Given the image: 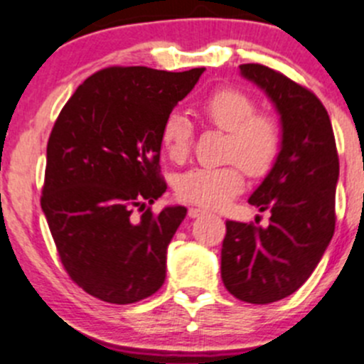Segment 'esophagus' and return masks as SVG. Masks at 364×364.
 <instances>
[{"instance_id": "1", "label": "esophagus", "mask_w": 364, "mask_h": 364, "mask_svg": "<svg viewBox=\"0 0 364 364\" xmlns=\"http://www.w3.org/2000/svg\"><path fill=\"white\" fill-rule=\"evenodd\" d=\"M204 209H200V208H190L188 209V216L190 218H197V216H200V215H204Z\"/></svg>"}]
</instances>
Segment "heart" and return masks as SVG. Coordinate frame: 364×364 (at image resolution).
Listing matches in <instances>:
<instances>
[{
	"label": "heart",
	"instance_id": "1",
	"mask_svg": "<svg viewBox=\"0 0 364 364\" xmlns=\"http://www.w3.org/2000/svg\"><path fill=\"white\" fill-rule=\"evenodd\" d=\"M255 102L234 87H220L200 102L199 111L204 119L227 134L223 160L236 164L185 172L176 185L179 199L203 208H222L243 190L240 164L253 178L264 176L273 167L282 146L280 124L271 114L255 112ZM192 135L193 128L188 117L179 112L168 114L160 130L168 159L185 160Z\"/></svg>",
	"mask_w": 364,
	"mask_h": 364
}]
</instances>
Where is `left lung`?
Wrapping results in <instances>:
<instances>
[{
    "mask_svg": "<svg viewBox=\"0 0 364 364\" xmlns=\"http://www.w3.org/2000/svg\"><path fill=\"white\" fill-rule=\"evenodd\" d=\"M240 70L280 114L282 146L248 199L259 211L269 209V225L227 220L222 280L237 299L267 304L296 292L321 262L335 232L340 164L331 119L310 90L264 65Z\"/></svg>",
    "mask_w": 364,
    "mask_h": 364,
    "instance_id": "1",
    "label": "left lung"
}]
</instances>
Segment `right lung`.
Returning <instances> with one entry per match:
<instances>
[{
  "label": "right lung",
  "instance_id": "obj_1",
  "mask_svg": "<svg viewBox=\"0 0 364 364\" xmlns=\"http://www.w3.org/2000/svg\"><path fill=\"white\" fill-rule=\"evenodd\" d=\"M204 68L109 67L61 109L47 142L42 211L68 277L87 294L130 304L165 282L167 247L185 205L153 215L167 185L160 130ZM135 207L145 213L135 219Z\"/></svg>",
  "mask_w": 364,
  "mask_h": 364
}]
</instances>
